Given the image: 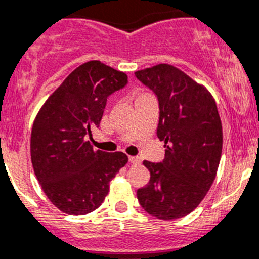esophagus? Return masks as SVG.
Instances as JSON below:
<instances>
[{
  "label": "esophagus",
  "instance_id": "34e87169",
  "mask_svg": "<svg viewBox=\"0 0 259 259\" xmlns=\"http://www.w3.org/2000/svg\"><path fill=\"white\" fill-rule=\"evenodd\" d=\"M129 162L133 165H137V164H139L141 161H139V158L135 157V156H129Z\"/></svg>",
  "mask_w": 259,
  "mask_h": 259
}]
</instances>
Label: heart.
Listing matches in <instances>:
<instances>
[{"instance_id": "obj_1", "label": "heart", "mask_w": 259, "mask_h": 259, "mask_svg": "<svg viewBox=\"0 0 259 259\" xmlns=\"http://www.w3.org/2000/svg\"><path fill=\"white\" fill-rule=\"evenodd\" d=\"M141 95H144V94H141ZM141 95H139V97H141Z\"/></svg>"}]
</instances>
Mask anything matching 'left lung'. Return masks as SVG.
I'll return each instance as SVG.
<instances>
[{"label": "left lung", "mask_w": 259, "mask_h": 259, "mask_svg": "<svg viewBox=\"0 0 259 259\" xmlns=\"http://www.w3.org/2000/svg\"><path fill=\"white\" fill-rule=\"evenodd\" d=\"M158 102L161 162L143 161L151 178L137 191L142 208L158 220L187 215L201 202L215 178L222 155V124L204 86L169 64L135 72Z\"/></svg>", "instance_id": "left-lung-1"}]
</instances>
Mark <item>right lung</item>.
Returning <instances> with one entry per match:
<instances>
[{"instance_id": "add662e5", "label": "right lung", "mask_w": 259, "mask_h": 259, "mask_svg": "<svg viewBox=\"0 0 259 259\" xmlns=\"http://www.w3.org/2000/svg\"><path fill=\"white\" fill-rule=\"evenodd\" d=\"M126 83L124 72L92 60L74 69L37 115L32 165L44 192L59 210L83 215L99 208L111 179L127 162L125 153L94 151L88 141L99 126L107 98Z\"/></svg>"}]
</instances>
